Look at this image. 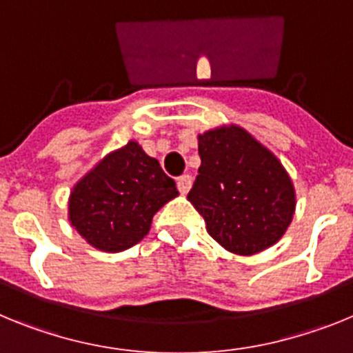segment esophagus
Masks as SVG:
<instances>
[{"mask_svg": "<svg viewBox=\"0 0 353 353\" xmlns=\"http://www.w3.org/2000/svg\"><path fill=\"white\" fill-rule=\"evenodd\" d=\"M191 185H192V176H189V174H183V176H180V179L176 180V187H179V191L182 192V194H187L189 189H191Z\"/></svg>", "mask_w": 353, "mask_h": 353, "instance_id": "1", "label": "esophagus"}]
</instances>
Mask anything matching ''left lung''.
Masks as SVG:
<instances>
[{
	"label": "left lung",
	"instance_id": "left-lung-1",
	"mask_svg": "<svg viewBox=\"0 0 353 353\" xmlns=\"http://www.w3.org/2000/svg\"><path fill=\"white\" fill-rule=\"evenodd\" d=\"M201 166L187 199L224 249L254 254L281 239L295 212L292 180L272 152L240 127L199 136Z\"/></svg>",
	"mask_w": 353,
	"mask_h": 353
}]
</instances>
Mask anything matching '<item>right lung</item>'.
<instances>
[{"instance_id":"add662e5","label":"right lung","mask_w":353,"mask_h":353,"mask_svg":"<svg viewBox=\"0 0 353 353\" xmlns=\"http://www.w3.org/2000/svg\"><path fill=\"white\" fill-rule=\"evenodd\" d=\"M174 196V180L130 141L74 187L68 215L93 248L125 251L148 233L155 212Z\"/></svg>"}]
</instances>
